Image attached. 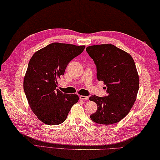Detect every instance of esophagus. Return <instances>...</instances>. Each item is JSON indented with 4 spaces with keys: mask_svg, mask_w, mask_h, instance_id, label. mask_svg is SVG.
<instances>
[{
    "mask_svg": "<svg viewBox=\"0 0 160 160\" xmlns=\"http://www.w3.org/2000/svg\"><path fill=\"white\" fill-rule=\"evenodd\" d=\"M79 98L81 100H89V97L88 96H80Z\"/></svg>",
    "mask_w": 160,
    "mask_h": 160,
    "instance_id": "34e87169",
    "label": "esophagus"
}]
</instances>
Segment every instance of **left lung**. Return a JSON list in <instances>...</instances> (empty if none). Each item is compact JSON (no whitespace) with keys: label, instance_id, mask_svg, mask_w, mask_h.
I'll return each instance as SVG.
<instances>
[{"label":"left lung","instance_id":"left-lung-1","mask_svg":"<svg viewBox=\"0 0 160 160\" xmlns=\"http://www.w3.org/2000/svg\"><path fill=\"white\" fill-rule=\"evenodd\" d=\"M86 52L94 61L97 79L103 81L107 93V96L89 97L98 107L90 118L104 125L118 123L129 113L138 93L139 77L134 61L111 44L89 46Z\"/></svg>","mask_w":160,"mask_h":160}]
</instances>
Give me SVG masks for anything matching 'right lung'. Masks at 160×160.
<instances>
[{
    "label": "right lung",
    "instance_id": "1",
    "mask_svg": "<svg viewBox=\"0 0 160 160\" xmlns=\"http://www.w3.org/2000/svg\"><path fill=\"white\" fill-rule=\"evenodd\" d=\"M85 48L53 42L31 58L24 79V90L30 108L44 123L54 126L63 123L79 100L77 94L63 93L56 88L58 79L64 75L69 62Z\"/></svg>",
    "mask_w": 160,
    "mask_h": 160
}]
</instances>
